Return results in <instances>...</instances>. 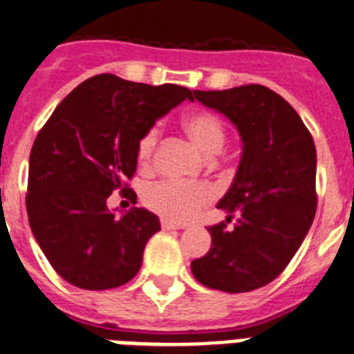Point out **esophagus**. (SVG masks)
I'll use <instances>...</instances> for the list:
<instances>
[{"label": "esophagus", "instance_id": "obj_1", "mask_svg": "<svg viewBox=\"0 0 354 354\" xmlns=\"http://www.w3.org/2000/svg\"><path fill=\"white\" fill-rule=\"evenodd\" d=\"M161 227L165 230V232H171V230H182L183 226L176 224V222H171V221H161Z\"/></svg>", "mask_w": 354, "mask_h": 354}]
</instances>
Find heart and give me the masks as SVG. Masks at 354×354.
Wrapping results in <instances>:
<instances>
[{"instance_id": "heart-1", "label": "heart", "mask_w": 354, "mask_h": 354, "mask_svg": "<svg viewBox=\"0 0 354 354\" xmlns=\"http://www.w3.org/2000/svg\"><path fill=\"white\" fill-rule=\"evenodd\" d=\"M183 130L189 139L204 154H216L226 141V128L221 118L211 112H193L183 119ZM158 145V130L150 128L138 141V160L149 165ZM215 196L213 189L205 183L161 180L145 189L143 202L165 221L187 222L198 215V211Z\"/></svg>"}]
</instances>
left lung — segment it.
<instances>
[{"label":"left lung","mask_w":354,"mask_h":354,"mask_svg":"<svg viewBox=\"0 0 354 354\" xmlns=\"http://www.w3.org/2000/svg\"><path fill=\"white\" fill-rule=\"evenodd\" d=\"M224 113L241 133L242 156L218 202L236 218L207 227L211 250L191 272L207 288L239 294L268 285L301 246L316 215V147L297 112L266 86L193 90L191 101Z\"/></svg>","instance_id":"8db88e82"}]
</instances>
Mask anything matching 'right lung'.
<instances>
[{
	"label": "right lung",
	"mask_w": 354,
	"mask_h": 354,
	"mask_svg": "<svg viewBox=\"0 0 354 354\" xmlns=\"http://www.w3.org/2000/svg\"><path fill=\"white\" fill-rule=\"evenodd\" d=\"M176 84L149 86L102 73L64 99L35 139L29 158L27 215L38 246L60 277L84 290H108L132 279L160 218L132 207L121 218L108 196L138 167V141L156 119L191 99Z\"/></svg>",
	"instance_id": "add662e5"
}]
</instances>
